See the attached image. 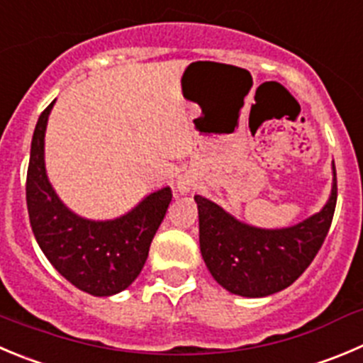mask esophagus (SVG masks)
I'll return each mask as SVG.
<instances>
[{"instance_id": "esophagus-1", "label": "esophagus", "mask_w": 363, "mask_h": 363, "mask_svg": "<svg viewBox=\"0 0 363 363\" xmlns=\"http://www.w3.org/2000/svg\"><path fill=\"white\" fill-rule=\"evenodd\" d=\"M192 191V184L189 179H179L178 182V192L179 194H189Z\"/></svg>"}]
</instances>
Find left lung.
Masks as SVG:
<instances>
[{
	"instance_id": "obj_1",
	"label": "left lung",
	"mask_w": 363,
	"mask_h": 363,
	"mask_svg": "<svg viewBox=\"0 0 363 363\" xmlns=\"http://www.w3.org/2000/svg\"><path fill=\"white\" fill-rule=\"evenodd\" d=\"M319 212L285 228H260L237 219L196 194L199 250L220 287L242 298H265L287 289L312 264L323 246L337 205V172Z\"/></svg>"
}]
</instances>
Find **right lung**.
Wrapping results in <instances>:
<instances>
[{"mask_svg": "<svg viewBox=\"0 0 363 363\" xmlns=\"http://www.w3.org/2000/svg\"><path fill=\"white\" fill-rule=\"evenodd\" d=\"M55 101L40 113L33 132L26 176L30 224L43 253L69 283L91 296L108 298L140 274L172 192L167 185L157 189L113 219H87L72 212L46 172L44 137Z\"/></svg>", "mask_w": 363, "mask_h": 363, "instance_id": "obj_1", "label": "right lung"}]
</instances>
